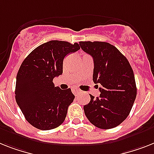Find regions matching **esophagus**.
Segmentation results:
<instances>
[{"label": "esophagus", "mask_w": 154, "mask_h": 154, "mask_svg": "<svg viewBox=\"0 0 154 154\" xmlns=\"http://www.w3.org/2000/svg\"><path fill=\"white\" fill-rule=\"evenodd\" d=\"M72 92H73V94H74L75 95H77L78 94H79V93L81 92V91L78 88H73L72 89Z\"/></svg>", "instance_id": "esophagus-1"}]
</instances>
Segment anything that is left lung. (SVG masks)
I'll use <instances>...</instances> for the list:
<instances>
[{"label":"left lung","instance_id":"1","mask_svg":"<svg viewBox=\"0 0 154 154\" xmlns=\"http://www.w3.org/2000/svg\"><path fill=\"white\" fill-rule=\"evenodd\" d=\"M81 49L91 55L94 68L93 81L100 96L84 105L91 124L101 129H111L128 117L137 95L133 70L128 59L114 45L104 42H79Z\"/></svg>","mask_w":154,"mask_h":154}]
</instances>
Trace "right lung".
Wrapping results in <instances>:
<instances>
[{
  "label": "right lung",
  "mask_w": 154,
  "mask_h": 154,
  "mask_svg": "<svg viewBox=\"0 0 154 154\" xmlns=\"http://www.w3.org/2000/svg\"><path fill=\"white\" fill-rule=\"evenodd\" d=\"M80 49L78 43L49 41L25 58L16 75V103L29 124L39 130L59 127L74 101L71 89L61 90L53 80L63 73V60Z\"/></svg>",
  "instance_id": "add662e5"
}]
</instances>
